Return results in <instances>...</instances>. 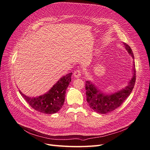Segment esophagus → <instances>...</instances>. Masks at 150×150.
<instances>
[{"mask_svg":"<svg viewBox=\"0 0 150 150\" xmlns=\"http://www.w3.org/2000/svg\"><path fill=\"white\" fill-rule=\"evenodd\" d=\"M81 76V71L80 70H76L74 72V76L76 78H79Z\"/></svg>","mask_w":150,"mask_h":150,"instance_id":"obj_1","label":"esophagus"}]
</instances>
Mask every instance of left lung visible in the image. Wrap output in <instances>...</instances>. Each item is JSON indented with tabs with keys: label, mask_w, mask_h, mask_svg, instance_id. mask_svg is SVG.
I'll use <instances>...</instances> for the list:
<instances>
[{
	"label": "left lung",
	"mask_w": 150,
	"mask_h": 150,
	"mask_svg": "<svg viewBox=\"0 0 150 150\" xmlns=\"http://www.w3.org/2000/svg\"><path fill=\"white\" fill-rule=\"evenodd\" d=\"M129 55L134 59V55L131 47L126 43H122ZM133 61L132 69L133 76L125 88L115 93H106L102 91L91 81H86V100L89 107L93 111L100 114H106L120 106L132 92L136 81L135 65Z\"/></svg>",
	"instance_id": "obj_1"
}]
</instances>
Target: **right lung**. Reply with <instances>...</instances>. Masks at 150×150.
I'll return each instance as SVG.
<instances>
[{
  "label": "right lung",
  "instance_id": "1",
  "mask_svg": "<svg viewBox=\"0 0 150 150\" xmlns=\"http://www.w3.org/2000/svg\"><path fill=\"white\" fill-rule=\"evenodd\" d=\"M72 72L62 76L48 91L36 97H30L19 91L35 110L44 114H54L61 110L65 101L66 89L71 81Z\"/></svg>",
  "mask_w": 150,
  "mask_h": 150
}]
</instances>
